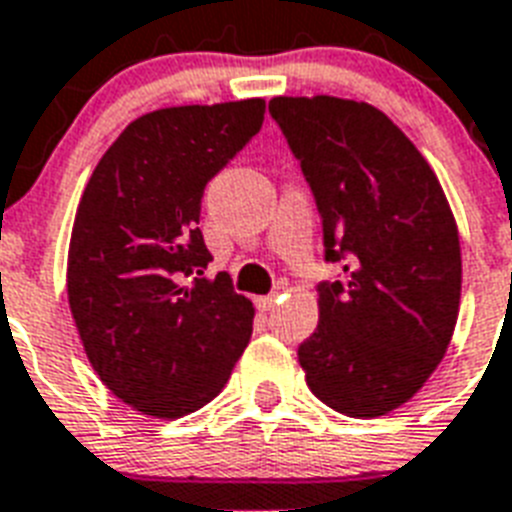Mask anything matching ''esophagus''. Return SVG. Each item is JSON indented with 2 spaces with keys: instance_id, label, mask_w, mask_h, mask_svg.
I'll return each instance as SVG.
<instances>
[{
  "instance_id": "34e87169",
  "label": "esophagus",
  "mask_w": 512,
  "mask_h": 512,
  "mask_svg": "<svg viewBox=\"0 0 512 512\" xmlns=\"http://www.w3.org/2000/svg\"><path fill=\"white\" fill-rule=\"evenodd\" d=\"M276 302H278L276 294H268V297H257L255 299V305L260 307V310H273V307H276Z\"/></svg>"
}]
</instances>
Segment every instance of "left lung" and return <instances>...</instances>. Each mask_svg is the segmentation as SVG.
Wrapping results in <instances>:
<instances>
[{"label": "left lung", "mask_w": 512, "mask_h": 512, "mask_svg": "<svg viewBox=\"0 0 512 512\" xmlns=\"http://www.w3.org/2000/svg\"><path fill=\"white\" fill-rule=\"evenodd\" d=\"M268 110L315 194L326 260L344 263V281L318 286V328L297 350L307 386L350 418L392 413L421 392L458 323L450 202L378 107L318 94L273 97Z\"/></svg>", "instance_id": "obj_1"}]
</instances>
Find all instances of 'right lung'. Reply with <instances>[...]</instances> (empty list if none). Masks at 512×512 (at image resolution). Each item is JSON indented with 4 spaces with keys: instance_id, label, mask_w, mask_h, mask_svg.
I'll list each match as a JSON object with an SVG mask.
<instances>
[{
    "instance_id": "1",
    "label": "right lung",
    "mask_w": 512,
    "mask_h": 512,
    "mask_svg": "<svg viewBox=\"0 0 512 512\" xmlns=\"http://www.w3.org/2000/svg\"><path fill=\"white\" fill-rule=\"evenodd\" d=\"M265 99L147 112L112 141L76 210L68 305L91 368L118 400L173 421L215 400L255 307L199 231L207 181L260 131Z\"/></svg>"
}]
</instances>
